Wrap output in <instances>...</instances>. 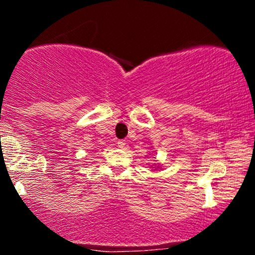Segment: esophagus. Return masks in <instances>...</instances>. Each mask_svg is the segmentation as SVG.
Listing matches in <instances>:
<instances>
[{"label":"esophagus","mask_w":255,"mask_h":255,"mask_svg":"<svg viewBox=\"0 0 255 255\" xmlns=\"http://www.w3.org/2000/svg\"><path fill=\"white\" fill-rule=\"evenodd\" d=\"M118 144H119V147H125L126 146V140H119L118 141Z\"/></svg>","instance_id":"1"}]
</instances>
